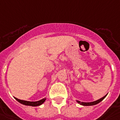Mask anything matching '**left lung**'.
<instances>
[{
  "label": "left lung",
  "mask_w": 120,
  "mask_h": 120,
  "mask_svg": "<svg viewBox=\"0 0 120 120\" xmlns=\"http://www.w3.org/2000/svg\"><path fill=\"white\" fill-rule=\"evenodd\" d=\"M107 94L105 96H104L103 98H101V99H99L97 100V101H94V102H80L79 101H77V102L79 104H80L82 105H85V106H89V105H96V104H98V103H99L100 102H101L104 99L105 97H106Z\"/></svg>",
  "instance_id": "obj_1"
}]
</instances>
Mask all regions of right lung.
<instances>
[{
	"label": "right lung",
	"instance_id": "1",
	"mask_svg": "<svg viewBox=\"0 0 120 120\" xmlns=\"http://www.w3.org/2000/svg\"><path fill=\"white\" fill-rule=\"evenodd\" d=\"M17 101H18L19 102H20L21 104H22L23 105H29V106H32V107H36L38 106V105H40L45 101L46 100V98H44V99H42L38 101H35V102H30V101H23V100L18 99L17 98H15Z\"/></svg>",
	"mask_w": 120,
	"mask_h": 120
}]
</instances>
